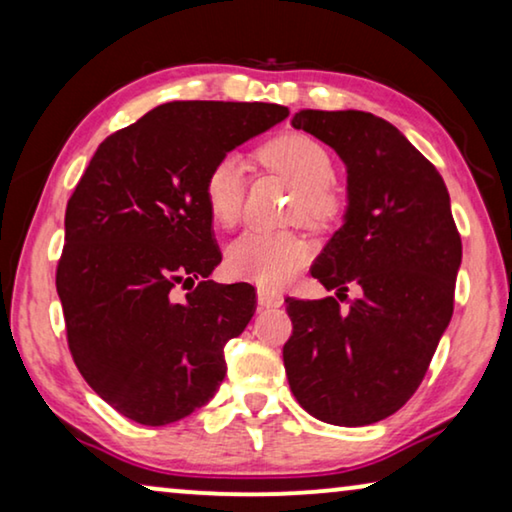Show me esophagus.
<instances>
[{
	"instance_id": "34e87169",
	"label": "esophagus",
	"mask_w": 512,
	"mask_h": 512,
	"mask_svg": "<svg viewBox=\"0 0 512 512\" xmlns=\"http://www.w3.org/2000/svg\"><path fill=\"white\" fill-rule=\"evenodd\" d=\"M257 306L259 308H278L283 306V294L269 287H257Z\"/></svg>"
}]
</instances>
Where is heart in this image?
<instances>
[{
    "instance_id": "1",
    "label": "heart",
    "mask_w": 512,
    "mask_h": 512,
    "mask_svg": "<svg viewBox=\"0 0 512 512\" xmlns=\"http://www.w3.org/2000/svg\"><path fill=\"white\" fill-rule=\"evenodd\" d=\"M264 162L299 190L294 215L308 225H325L338 211L336 194L329 190L334 162L318 141L306 134H283L262 150ZM208 215L218 227H232L243 206V160L225 155L213 164L204 181ZM308 259V243L292 232H250L227 246L225 264L236 278L278 287L290 280Z\"/></svg>"
}]
</instances>
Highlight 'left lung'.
Wrapping results in <instances>:
<instances>
[{"instance_id":"8db88e82","label":"left lung","mask_w":512,"mask_h":512,"mask_svg":"<svg viewBox=\"0 0 512 512\" xmlns=\"http://www.w3.org/2000/svg\"><path fill=\"white\" fill-rule=\"evenodd\" d=\"M304 129L336 150L348 174V206L313 264L336 297L292 299L283 348L299 406L336 427L385 420L413 397L455 304L462 239L434 164L392 122L364 111H299Z\"/></svg>"}]
</instances>
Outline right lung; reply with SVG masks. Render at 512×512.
<instances>
[{
	"label": "right lung",
	"mask_w": 512,
	"mask_h": 512,
	"mask_svg": "<svg viewBox=\"0 0 512 512\" xmlns=\"http://www.w3.org/2000/svg\"><path fill=\"white\" fill-rule=\"evenodd\" d=\"M287 115L257 102L162 104L99 143L71 194L55 278L69 350L129 420H183L225 380V345L255 315V287L208 280L222 255L204 181Z\"/></svg>",
	"instance_id": "obj_1"
}]
</instances>
